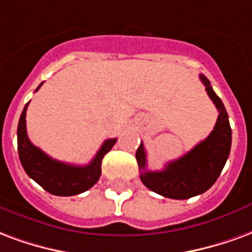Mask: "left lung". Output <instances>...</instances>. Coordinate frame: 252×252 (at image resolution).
<instances>
[{"instance_id": "obj_1", "label": "left lung", "mask_w": 252, "mask_h": 252, "mask_svg": "<svg viewBox=\"0 0 252 252\" xmlns=\"http://www.w3.org/2000/svg\"><path fill=\"white\" fill-rule=\"evenodd\" d=\"M200 80L219 111L212 133L183 157L168 162L162 170L152 172L146 169V152L142 142L135 153L141 170L139 177L145 187L169 199H189L208 190L221 173L231 150L228 114L208 79L200 75Z\"/></svg>"}]
</instances>
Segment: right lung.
<instances>
[{"mask_svg": "<svg viewBox=\"0 0 252 252\" xmlns=\"http://www.w3.org/2000/svg\"><path fill=\"white\" fill-rule=\"evenodd\" d=\"M41 84L37 90L41 87ZM28 104L29 102L25 104L18 121L17 144L18 157L29 177L41 185L47 192L56 196H75L83 193L96 184L102 173V159L104 154L108 153L115 145L117 138L106 139L93 161L84 166L56 161L29 141L25 121Z\"/></svg>", "mask_w": 252, "mask_h": 252, "instance_id": "right-lung-1", "label": "right lung"}]
</instances>
